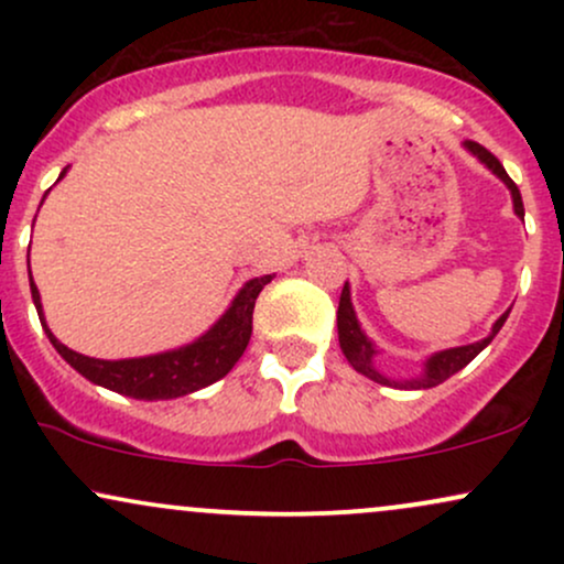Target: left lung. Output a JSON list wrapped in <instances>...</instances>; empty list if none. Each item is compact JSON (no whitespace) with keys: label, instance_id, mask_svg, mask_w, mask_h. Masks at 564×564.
I'll use <instances>...</instances> for the list:
<instances>
[{"label":"left lung","instance_id":"1","mask_svg":"<svg viewBox=\"0 0 564 564\" xmlns=\"http://www.w3.org/2000/svg\"><path fill=\"white\" fill-rule=\"evenodd\" d=\"M464 148H467L469 153H475V156L480 159L482 164L496 174V177L503 180V185H507L511 191V200H514V215L525 217V206H522L520 187L511 183V177L507 174V170L501 166V161H498L494 153L488 151V148H482L480 142H475V140L464 142ZM507 318H509V310L494 323V332L485 336V339L475 341V345L451 347V349H443V352L430 355V358H426V364H424V371L419 373V377L405 379V381L387 379L384 373H379L377 366H373V358H377V347L371 345V339H368V336L364 334V328H360L358 315H355L352 302H349V286H347V283H345V289H341L339 310H336V328H339L341 352H345L349 366H352L358 373H364V377L379 381V384H384V387H398V390H430V387L443 384V381L451 379L453 373L462 371L464 366H469L471 360H475L477 355H480L482 349L488 347L490 341H494V336L501 332L503 321H507Z\"/></svg>","mask_w":564,"mask_h":564}]
</instances>
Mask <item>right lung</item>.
<instances>
[{
    "instance_id": "1",
    "label": "right lung",
    "mask_w": 564,
    "mask_h": 564,
    "mask_svg": "<svg viewBox=\"0 0 564 564\" xmlns=\"http://www.w3.org/2000/svg\"><path fill=\"white\" fill-rule=\"evenodd\" d=\"M63 174H66V170L61 172V177ZM270 281H273V275L251 278L249 283H243V289L238 291L236 300H232L228 310H225L223 318H219L209 332L200 334L196 341H191V345L170 349V352L127 360L87 358V355L68 349L63 341L55 339V334L50 332L47 323H44L42 300H39L34 278H31V296H34L44 334L50 336V341H53V347L61 352V358L66 360L70 368H76L84 379L134 400H172L215 384L217 379H223L225 373L238 364V358H241L246 345H249L251 339L254 302Z\"/></svg>"
}]
</instances>
